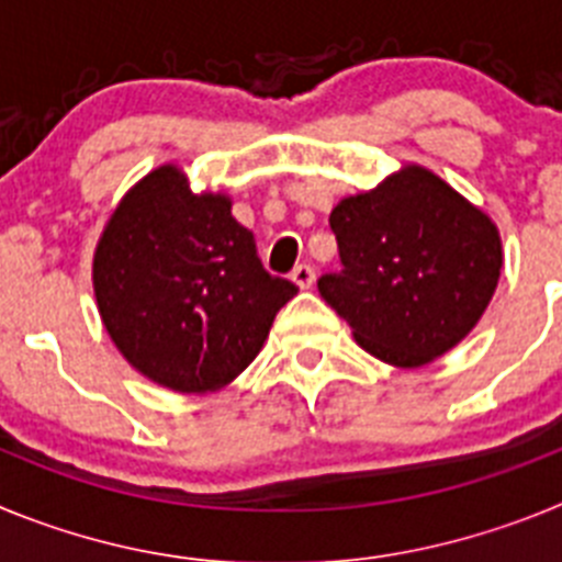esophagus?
<instances>
[{
    "mask_svg": "<svg viewBox=\"0 0 562 562\" xmlns=\"http://www.w3.org/2000/svg\"><path fill=\"white\" fill-rule=\"evenodd\" d=\"M292 281H295V286H301V290H310V286L315 284V270H312L310 265H297L295 270H292Z\"/></svg>",
    "mask_w": 562,
    "mask_h": 562,
    "instance_id": "1",
    "label": "esophagus"
}]
</instances>
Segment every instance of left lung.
Listing matches in <instances>:
<instances>
[{"instance_id": "8db88e82", "label": "left lung", "mask_w": 562, "mask_h": 562, "mask_svg": "<svg viewBox=\"0 0 562 562\" xmlns=\"http://www.w3.org/2000/svg\"><path fill=\"white\" fill-rule=\"evenodd\" d=\"M342 270L317 281L360 349L419 369L459 346L498 286L495 222L422 166H405L329 216Z\"/></svg>"}]
</instances>
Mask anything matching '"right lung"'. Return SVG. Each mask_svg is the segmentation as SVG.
Returning a JSON list of instances; mask_svg holds the SVG:
<instances>
[{
  "label": "right lung",
  "mask_w": 562,
  "mask_h": 562,
  "mask_svg": "<svg viewBox=\"0 0 562 562\" xmlns=\"http://www.w3.org/2000/svg\"><path fill=\"white\" fill-rule=\"evenodd\" d=\"M227 193H193L173 162L154 168L109 216L92 286L101 321L134 371L177 394H213L265 346L297 292L261 267Z\"/></svg>",
  "instance_id": "right-lung-1"
}]
</instances>
